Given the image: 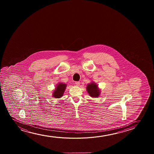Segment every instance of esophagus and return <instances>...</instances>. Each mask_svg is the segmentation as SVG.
Listing matches in <instances>:
<instances>
[{"label": "esophagus", "mask_w": 154, "mask_h": 154, "mask_svg": "<svg viewBox=\"0 0 154 154\" xmlns=\"http://www.w3.org/2000/svg\"><path fill=\"white\" fill-rule=\"evenodd\" d=\"M75 85L77 86H79L80 85V82H75Z\"/></svg>", "instance_id": "esophagus-1"}]
</instances>
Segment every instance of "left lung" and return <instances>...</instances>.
I'll list each match as a JSON object with an SVG mask.
<instances>
[{
    "label": "left lung",
    "instance_id": "obj_1",
    "mask_svg": "<svg viewBox=\"0 0 154 154\" xmlns=\"http://www.w3.org/2000/svg\"><path fill=\"white\" fill-rule=\"evenodd\" d=\"M86 90L91 97L93 98H97L99 97L100 91L99 89L98 85L96 84L95 82H91L87 86Z\"/></svg>",
    "mask_w": 154,
    "mask_h": 154
}]
</instances>
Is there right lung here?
Here are the masks:
<instances>
[{
	"label": "right lung",
	"mask_w": 154,
	"mask_h": 154,
	"mask_svg": "<svg viewBox=\"0 0 154 154\" xmlns=\"http://www.w3.org/2000/svg\"><path fill=\"white\" fill-rule=\"evenodd\" d=\"M66 86H67V85L66 84H63L61 82L58 84L55 88L54 91L53 92V97L55 98H61L63 96Z\"/></svg>",
	"instance_id": "1"
}]
</instances>
